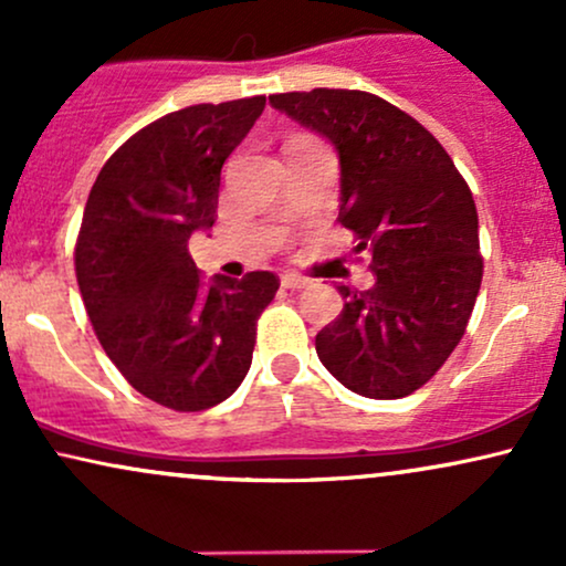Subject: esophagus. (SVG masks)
I'll use <instances>...</instances> for the list:
<instances>
[{
    "mask_svg": "<svg viewBox=\"0 0 566 566\" xmlns=\"http://www.w3.org/2000/svg\"><path fill=\"white\" fill-rule=\"evenodd\" d=\"M282 287L284 290H305V287H308V279H303L297 274H284L282 276Z\"/></svg>",
    "mask_w": 566,
    "mask_h": 566,
    "instance_id": "esophagus-1",
    "label": "esophagus"
}]
</instances>
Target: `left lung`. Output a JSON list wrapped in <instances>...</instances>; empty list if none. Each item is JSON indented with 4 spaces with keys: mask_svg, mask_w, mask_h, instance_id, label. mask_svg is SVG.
<instances>
[{
    "mask_svg": "<svg viewBox=\"0 0 566 566\" xmlns=\"http://www.w3.org/2000/svg\"><path fill=\"white\" fill-rule=\"evenodd\" d=\"M340 161V223L373 250L375 284L340 287L316 354L348 391L401 399L450 359L482 284L479 216L450 154L412 116L359 90L269 97Z\"/></svg>",
    "mask_w": 566,
    "mask_h": 566,
    "instance_id": "left-lung-1",
    "label": "left lung"
}]
</instances>
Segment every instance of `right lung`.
<instances>
[{
    "label": "right lung",
    "mask_w": 566,
    "mask_h": 566,
    "mask_svg": "<svg viewBox=\"0 0 566 566\" xmlns=\"http://www.w3.org/2000/svg\"><path fill=\"white\" fill-rule=\"evenodd\" d=\"M265 97L199 103L135 133L97 172L74 263L108 359L161 407L199 412L242 386L279 279L201 276L188 239L216 223L220 170Z\"/></svg>",
    "instance_id": "right-lung-1"
}]
</instances>
